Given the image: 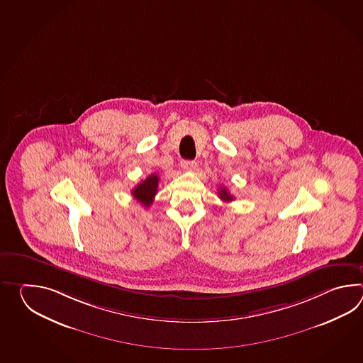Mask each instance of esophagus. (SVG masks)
Instances as JSON below:
<instances>
[{"instance_id": "obj_1", "label": "esophagus", "mask_w": 363, "mask_h": 363, "mask_svg": "<svg viewBox=\"0 0 363 363\" xmlns=\"http://www.w3.org/2000/svg\"><path fill=\"white\" fill-rule=\"evenodd\" d=\"M180 166H182L183 170L193 171L197 167V163L194 162V161H182Z\"/></svg>"}]
</instances>
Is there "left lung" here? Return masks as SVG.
Returning <instances> with one entry per match:
<instances>
[{
	"label": "left lung",
	"mask_w": 363,
	"mask_h": 363,
	"mask_svg": "<svg viewBox=\"0 0 363 363\" xmlns=\"http://www.w3.org/2000/svg\"><path fill=\"white\" fill-rule=\"evenodd\" d=\"M220 188V191H219V199L220 200L225 201V202H230V201L233 200V197H232L231 194H230V192L224 188V186H219Z\"/></svg>",
	"instance_id": "1"
}]
</instances>
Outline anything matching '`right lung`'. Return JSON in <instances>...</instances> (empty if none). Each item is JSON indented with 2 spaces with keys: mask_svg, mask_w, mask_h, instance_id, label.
<instances>
[{
  "mask_svg": "<svg viewBox=\"0 0 363 363\" xmlns=\"http://www.w3.org/2000/svg\"><path fill=\"white\" fill-rule=\"evenodd\" d=\"M158 182L160 178L157 177V174L147 177L144 182H141L132 189V196L135 197V200L139 201L143 206L149 208L155 201V196L158 189Z\"/></svg>",
  "mask_w": 363,
  "mask_h": 363,
  "instance_id": "obj_1",
  "label": "right lung"
}]
</instances>
